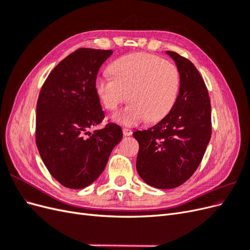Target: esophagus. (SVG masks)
Listing matches in <instances>:
<instances>
[{"instance_id": "34e87169", "label": "esophagus", "mask_w": 250, "mask_h": 250, "mask_svg": "<svg viewBox=\"0 0 250 250\" xmlns=\"http://www.w3.org/2000/svg\"><path fill=\"white\" fill-rule=\"evenodd\" d=\"M123 134L126 135V137H128V135H131V134H132V130L129 129V128L124 127V128H123Z\"/></svg>"}]
</instances>
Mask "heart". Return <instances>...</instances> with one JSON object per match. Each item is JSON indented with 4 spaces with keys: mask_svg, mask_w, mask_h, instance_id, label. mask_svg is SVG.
Returning <instances> with one entry per match:
<instances>
[{
    "mask_svg": "<svg viewBox=\"0 0 250 250\" xmlns=\"http://www.w3.org/2000/svg\"><path fill=\"white\" fill-rule=\"evenodd\" d=\"M111 75H100L95 89L103 106L116 110L129 99L127 106L113 116L116 122L134 126L148 119L157 122L173 108L179 92V72L175 64L148 53H134L116 59Z\"/></svg>",
    "mask_w": 250,
    "mask_h": 250,
    "instance_id": "b5f03b06",
    "label": "heart"
}]
</instances>
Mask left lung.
Returning <instances> with one entry per match:
<instances>
[{"label": "left lung", "instance_id": "obj_1", "mask_svg": "<svg viewBox=\"0 0 250 250\" xmlns=\"http://www.w3.org/2000/svg\"><path fill=\"white\" fill-rule=\"evenodd\" d=\"M167 53L179 72L176 102L156 125L133 132L140 145L139 175L157 188L186 183L200 165L211 134L210 102L203 78L190 60L176 52Z\"/></svg>", "mask_w": 250, "mask_h": 250}]
</instances>
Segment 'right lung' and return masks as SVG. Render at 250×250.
Wrapping results in <instances>:
<instances>
[{
  "label": "right lung",
  "instance_id": "right-lung-1",
  "mask_svg": "<svg viewBox=\"0 0 250 250\" xmlns=\"http://www.w3.org/2000/svg\"><path fill=\"white\" fill-rule=\"evenodd\" d=\"M111 54V50H76L52 70L40 92L36 146L51 175L65 188H83L94 183L122 140V129L115 123L88 132L105 117L95 80Z\"/></svg>",
  "mask_w": 250,
  "mask_h": 250
}]
</instances>
